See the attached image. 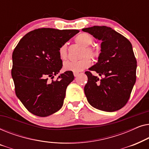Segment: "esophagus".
Returning <instances> with one entry per match:
<instances>
[{
  "mask_svg": "<svg viewBox=\"0 0 149 149\" xmlns=\"http://www.w3.org/2000/svg\"><path fill=\"white\" fill-rule=\"evenodd\" d=\"M79 74V72H74V76L75 77H77V76H78Z\"/></svg>",
  "mask_w": 149,
  "mask_h": 149,
  "instance_id": "34e87169",
  "label": "esophagus"
}]
</instances>
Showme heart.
I'll use <instances>...</instances> for the list:
<instances>
[{"label": "heart", "mask_w": 149, "mask_h": 149, "mask_svg": "<svg viewBox=\"0 0 149 149\" xmlns=\"http://www.w3.org/2000/svg\"><path fill=\"white\" fill-rule=\"evenodd\" d=\"M74 41L77 45L83 47L81 57L83 58L78 61H66L64 63L63 68L65 70L79 72L91 66V60L87 57L88 56L91 58H95L98 56V54L95 48L89 46L93 42V38L89 34L87 33L79 34L74 38ZM86 55L88 56H86ZM59 56L62 60L66 59L68 56L66 44L62 45L59 49Z\"/></svg>", "instance_id": "b5f03b06"}]
</instances>
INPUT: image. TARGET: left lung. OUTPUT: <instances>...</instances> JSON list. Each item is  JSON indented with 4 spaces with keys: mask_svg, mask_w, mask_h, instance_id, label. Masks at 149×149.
<instances>
[{
    "mask_svg": "<svg viewBox=\"0 0 149 149\" xmlns=\"http://www.w3.org/2000/svg\"><path fill=\"white\" fill-rule=\"evenodd\" d=\"M96 39L101 40V53L97 62L89 70L96 72L100 79L90 71L84 87L87 101L93 107L114 112L127 104L136 79V62L130 40L107 26L83 28Z\"/></svg>",
    "mask_w": 149,
    "mask_h": 149,
    "instance_id": "left-lung-1",
    "label": "left lung"
}]
</instances>
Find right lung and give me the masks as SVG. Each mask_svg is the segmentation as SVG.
<instances>
[{
  "label": "right lung",
  "mask_w": 149,
  "mask_h": 149,
  "mask_svg": "<svg viewBox=\"0 0 149 149\" xmlns=\"http://www.w3.org/2000/svg\"><path fill=\"white\" fill-rule=\"evenodd\" d=\"M79 32L38 28L26 34L15 47L11 70L15 93L33 115L47 117L62 108L67 86L74 77L66 71L53 80L62 68L59 49Z\"/></svg>",
  "instance_id": "obj_1"
}]
</instances>
